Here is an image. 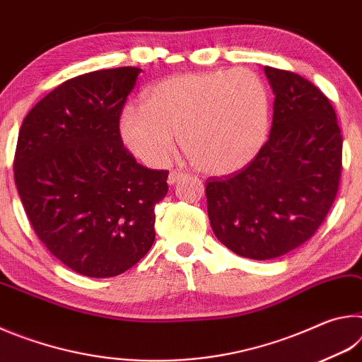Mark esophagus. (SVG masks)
Here are the masks:
<instances>
[{
  "label": "esophagus",
  "instance_id": "34e87169",
  "mask_svg": "<svg viewBox=\"0 0 362 362\" xmlns=\"http://www.w3.org/2000/svg\"><path fill=\"white\" fill-rule=\"evenodd\" d=\"M183 177H187V174L183 173V170H179V169H174V170H170V174H169V179H168L169 185H174V183H177V182H179V180H182Z\"/></svg>",
  "mask_w": 362,
  "mask_h": 362
}]
</instances>
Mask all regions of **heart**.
Masks as SVG:
<instances>
[{"mask_svg":"<svg viewBox=\"0 0 362 362\" xmlns=\"http://www.w3.org/2000/svg\"><path fill=\"white\" fill-rule=\"evenodd\" d=\"M119 136L150 166L166 164L179 134L196 169L211 175L236 173L252 161L268 134V93L247 69L217 70L161 79L144 105L119 115Z\"/></svg>","mask_w":362,"mask_h":362,"instance_id":"b5f03b06","label":"heart"}]
</instances>
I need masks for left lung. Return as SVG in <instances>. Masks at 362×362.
Masks as SVG:
<instances>
[{"instance_id":"left-lung-1","label":"left lung","mask_w":362,"mask_h":362,"mask_svg":"<svg viewBox=\"0 0 362 362\" xmlns=\"http://www.w3.org/2000/svg\"><path fill=\"white\" fill-rule=\"evenodd\" d=\"M274 93L269 137L246 168L206 180L207 216L233 252L268 260L302 246L332 207L341 134L326 95L289 70L265 66Z\"/></svg>"}]
</instances>
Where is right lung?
I'll use <instances>...</instances> for the list:
<instances>
[{
  "label": "right lung",
  "mask_w": 362,
  "mask_h": 362,
  "mask_svg": "<svg viewBox=\"0 0 362 362\" xmlns=\"http://www.w3.org/2000/svg\"><path fill=\"white\" fill-rule=\"evenodd\" d=\"M140 69L66 79L30 110L14 156V180L36 236L56 259L89 278H112L155 241V206L169 170L139 164L119 136V115Z\"/></svg>",
  "instance_id": "obj_1"
}]
</instances>
